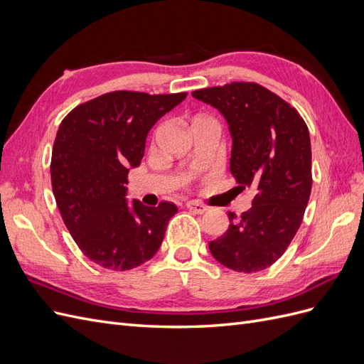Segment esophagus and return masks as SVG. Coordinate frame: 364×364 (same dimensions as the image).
Segmentation results:
<instances>
[{"mask_svg": "<svg viewBox=\"0 0 364 364\" xmlns=\"http://www.w3.org/2000/svg\"><path fill=\"white\" fill-rule=\"evenodd\" d=\"M186 208H188L191 213H196V214H203L208 211V208L203 203L196 202V200H190L188 203H186Z\"/></svg>", "mask_w": 364, "mask_h": 364, "instance_id": "1", "label": "esophagus"}]
</instances>
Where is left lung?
I'll return each instance as SVG.
<instances>
[{
  "label": "left lung",
  "instance_id": "obj_1",
  "mask_svg": "<svg viewBox=\"0 0 364 364\" xmlns=\"http://www.w3.org/2000/svg\"><path fill=\"white\" fill-rule=\"evenodd\" d=\"M222 114L232 138L230 173L255 197L249 211L228 213L226 232L209 243L225 267L253 273L279 259L299 229L311 193V142L294 107L258 83L194 91Z\"/></svg>",
  "mask_w": 364,
  "mask_h": 364
}]
</instances>
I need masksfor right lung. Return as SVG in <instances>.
Listing matches in <instances>:
<instances>
[{
	"instance_id": "add662e5",
	"label": "right lung",
	"mask_w": 364,
	"mask_h": 364,
	"mask_svg": "<svg viewBox=\"0 0 364 364\" xmlns=\"http://www.w3.org/2000/svg\"><path fill=\"white\" fill-rule=\"evenodd\" d=\"M186 92L115 91L63 118L51 155V185L65 226L85 255L124 272L155 257L178 206L127 200V174L139 167L156 121Z\"/></svg>"
}]
</instances>
